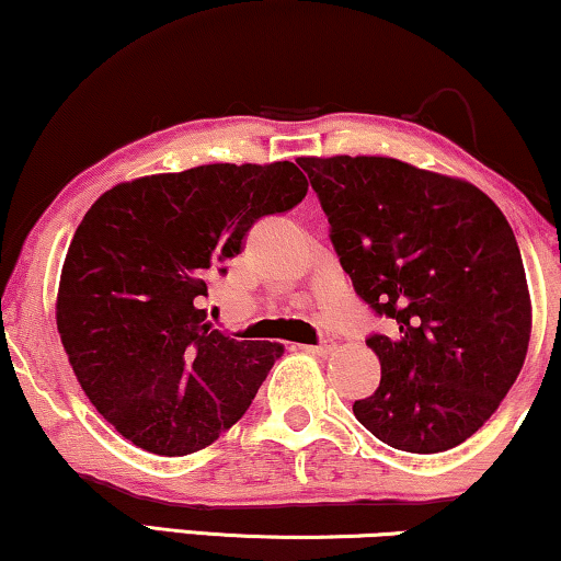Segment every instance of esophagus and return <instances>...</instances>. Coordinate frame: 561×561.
Instances as JSON below:
<instances>
[{
  "label": "esophagus",
  "instance_id": "esophagus-1",
  "mask_svg": "<svg viewBox=\"0 0 561 561\" xmlns=\"http://www.w3.org/2000/svg\"><path fill=\"white\" fill-rule=\"evenodd\" d=\"M311 352V355H319V357H327V355H332V352L336 350V344H334V340H324V342H319V344H313V347H306Z\"/></svg>",
  "mask_w": 561,
  "mask_h": 561
}]
</instances>
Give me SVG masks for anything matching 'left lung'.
<instances>
[{
    "mask_svg": "<svg viewBox=\"0 0 561 561\" xmlns=\"http://www.w3.org/2000/svg\"><path fill=\"white\" fill-rule=\"evenodd\" d=\"M357 296L380 386L352 411L388 447L436 455L478 432L524 367L531 296L513 229L470 181L382 156L298 158Z\"/></svg>",
    "mask_w": 561,
    "mask_h": 561,
    "instance_id": "left-lung-1",
    "label": "left lung"
}]
</instances>
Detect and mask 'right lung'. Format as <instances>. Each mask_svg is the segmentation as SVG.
Segmentation results:
<instances>
[{"instance_id":"1","label":"right lung","mask_w":561,"mask_h":561,"mask_svg":"<svg viewBox=\"0 0 561 561\" xmlns=\"http://www.w3.org/2000/svg\"><path fill=\"white\" fill-rule=\"evenodd\" d=\"M309 191L296 163H214L104 191L60 271L56 324L76 380L135 447L183 457L250 409L283 355L278 342L229 340L198 309L260 217Z\"/></svg>"}]
</instances>
